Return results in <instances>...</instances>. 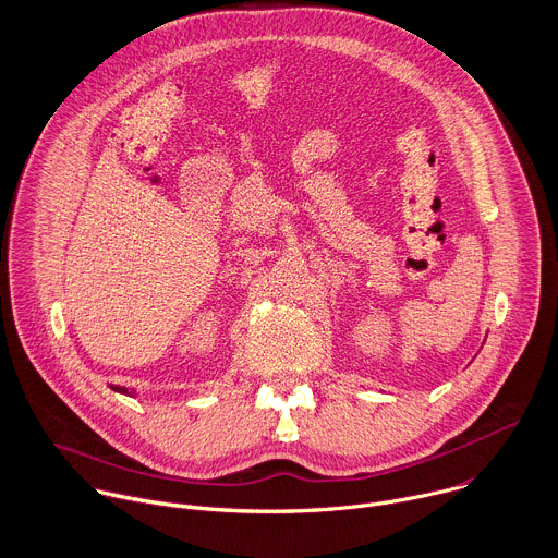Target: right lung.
Returning <instances> with one entry per match:
<instances>
[{
  "label": "right lung",
  "mask_w": 558,
  "mask_h": 558,
  "mask_svg": "<svg viewBox=\"0 0 558 558\" xmlns=\"http://www.w3.org/2000/svg\"><path fill=\"white\" fill-rule=\"evenodd\" d=\"M114 391H121V393H128V389H123V387H117V389H114ZM128 396H130V393H128Z\"/></svg>",
  "instance_id": "add662e5"
}]
</instances>
